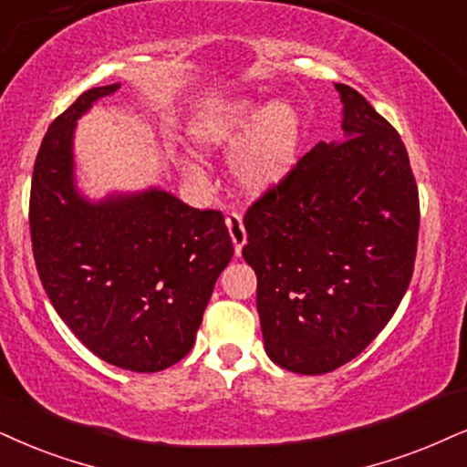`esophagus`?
Here are the masks:
<instances>
[{
  "mask_svg": "<svg viewBox=\"0 0 467 467\" xmlns=\"http://www.w3.org/2000/svg\"><path fill=\"white\" fill-rule=\"evenodd\" d=\"M226 226H228L230 239H233L234 254H237V256H241V250H244V245L247 244L244 217H241L239 213H228L226 215Z\"/></svg>",
  "mask_w": 467,
  "mask_h": 467,
  "instance_id": "1",
  "label": "esophagus"
}]
</instances>
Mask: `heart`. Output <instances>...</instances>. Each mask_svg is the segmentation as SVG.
Here are the masks:
<instances>
[{
	"label": "heart",
	"mask_w": 467,
	"mask_h": 467,
	"mask_svg": "<svg viewBox=\"0 0 467 467\" xmlns=\"http://www.w3.org/2000/svg\"><path fill=\"white\" fill-rule=\"evenodd\" d=\"M304 120L285 101L267 99H223L196 111L190 138L198 149L234 146L230 174L241 190L258 193L275 190L295 172L304 155ZM185 172H196L187 161Z\"/></svg>",
	"instance_id": "1"
}]
</instances>
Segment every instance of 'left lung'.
<instances>
[{"mask_svg":"<svg viewBox=\"0 0 467 467\" xmlns=\"http://www.w3.org/2000/svg\"><path fill=\"white\" fill-rule=\"evenodd\" d=\"M342 140L318 141L245 215L265 351L323 375L359 356L410 286L420 226L400 135L353 88L334 84Z\"/></svg>","mask_w":467,"mask_h":467,"instance_id":"1","label":"left lung"}]
</instances>
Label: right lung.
I'll use <instances>...</instances> for the list:
<instances>
[{"mask_svg":"<svg viewBox=\"0 0 467 467\" xmlns=\"http://www.w3.org/2000/svg\"><path fill=\"white\" fill-rule=\"evenodd\" d=\"M120 84L92 88L51 122L34 163L29 233L53 308L94 356L157 373L192 351L234 247L220 211L170 192L88 200L75 185L77 120Z\"/></svg>","mask_w":467,"mask_h":467,"instance_id":"1","label":"right lung"}]
</instances>
